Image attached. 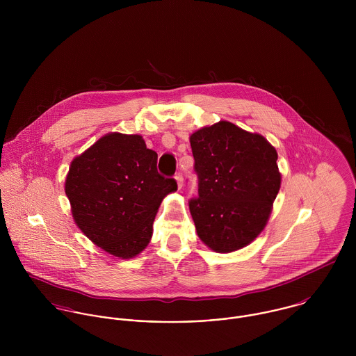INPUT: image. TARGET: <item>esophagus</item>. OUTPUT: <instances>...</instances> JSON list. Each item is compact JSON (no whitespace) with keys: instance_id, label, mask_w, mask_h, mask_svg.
Returning a JSON list of instances; mask_svg holds the SVG:
<instances>
[{"instance_id":"obj_1","label":"esophagus","mask_w":356,"mask_h":356,"mask_svg":"<svg viewBox=\"0 0 356 356\" xmlns=\"http://www.w3.org/2000/svg\"><path fill=\"white\" fill-rule=\"evenodd\" d=\"M174 178H175V181H177L178 186L181 188V186H182V182H184V175H182V172H177Z\"/></svg>"}]
</instances>
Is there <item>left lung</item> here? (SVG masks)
<instances>
[{
    "instance_id": "left-lung-1",
    "label": "left lung",
    "mask_w": 356,
    "mask_h": 356,
    "mask_svg": "<svg viewBox=\"0 0 356 356\" xmlns=\"http://www.w3.org/2000/svg\"><path fill=\"white\" fill-rule=\"evenodd\" d=\"M199 197L189 200L207 247L227 254L264 229L281 186L278 154L260 134L220 120L191 136Z\"/></svg>"
}]
</instances>
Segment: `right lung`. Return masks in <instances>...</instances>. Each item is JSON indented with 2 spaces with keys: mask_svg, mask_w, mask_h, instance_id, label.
<instances>
[{
  "mask_svg": "<svg viewBox=\"0 0 356 356\" xmlns=\"http://www.w3.org/2000/svg\"><path fill=\"white\" fill-rule=\"evenodd\" d=\"M175 191V179L157 172V153L137 134L104 136L72 160L65 179L78 227L122 259L145 250L160 203Z\"/></svg>",
  "mask_w": 356,
  "mask_h": 356,
  "instance_id": "add662e5",
  "label": "right lung"
}]
</instances>
